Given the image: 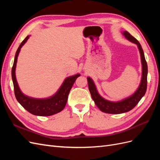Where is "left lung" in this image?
Masks as SVG:
<instances>
[{
  "label": "left lung",
  "instance_id": "1",
  "mask_svg": "<svg viewBox=\"0 0 160 160\" xmlns=\"http://www.w3.org/2000/svg\"><path fill=\"white\" fill-rule=\"evenodd\" d=\"M122 34L128 41L133 43H135L138 47L140 53V57H141L142 67V79L138 88L132 95H130L122 100L118 101H111L105 99L103 97L100 95L98 89H97L94 81L91 77H88V86L92 99H93L96 105L98 106V108L101 111L107 113L120 114L128 112V111L132 110L135 107V105L139 103V101L144 96L147 90L148 65L146 59H145L144 52L142 49V47L136 38L131 35L128 31H125L122 32Z\"/></svg>",
  "mask_w": 160,
  "mask_h": 160
}]
</instances>
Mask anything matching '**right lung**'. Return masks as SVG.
I'll return each instance as SVG.
<instances>
[{
	"instance_id": "right-lung-1",
	"label": "right lung",
	"mask_w": 160,
	"mask_h": 160,
	"mask_svg": "<svg viewBox=\"0 0 160 160\" xmlns=\"http://www.w3.org/2000/svg\"><path fill=\"white\" fill-rule=\"evenodd\" d=\"M29 37L30 35L27 36L21 43L14 57L11 72L14 95L18 102L31 114L38 116H50L60 112L65 108L70 90L77 77L80 76V74L77 73L67 77L56 93L49 98L42 99L33 98L24 94L19 88L17 83L15 70L18 56L21 49L25 44Z\"/></svg>"
}]
</instances>
